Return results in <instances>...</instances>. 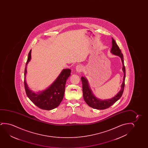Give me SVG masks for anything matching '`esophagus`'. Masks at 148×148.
Returning a JSON list of instances; mask_svg holds the SVG:
<instances>
[{
  "mask_svg": "<svg viewBox=\"0 0 148 148\" xmlns=\"http://www.w3.org/2000/svg\"><path fill=\"white\" fill-rule=\"evenodd\" d=\"M83 66L81 65H78L76 67V70L78 73H80L83 71Z\"/></svg>",
  "mask_w": 148,
  "mask_h": 148,
  "instance_id": "1",
  "label": "esophagus"
}]
</instances>
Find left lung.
<instances>
[{"mask_svg":"<svg viewBox=\"0 0 148 148\" xmlns=\"http://www.w3.org/2000/svg\"><path fill=\"white\" fill-rule=\"evenodd\" d=\"M112 47L111 52L114 55H116L120 57L121 59L122 62L123 64V71L124 72L123 81L122 83L121 88L119 92L111 99L101 100L98 99L93 95V93L90 88L88 81L86 78L81 77V81L82 83V89H83V98L89 107L96 109L103 110L107 109L114 103L117 101L123 92L125 85V68L124 64L123 56L122 53L119 47L118 46L115 40L112 38Z\"/></svg>","mask_w":148,"mask_h":148,"instance_id":"obj_1","label":"left lung"}]
</instances>
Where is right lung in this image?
Returning a JSON list of instances; mask_svg holds the SVG:
<instances>
[{
  "label": "right lung",
  "instance_id": "add662e5",
  "mask_svg": "<svg viewBox=\"0 0 148 148\" xmlns=\"http://www.w3.org/2000/svg\"><path fill=\"white\" fill-rule=\"evenodd\" d=\"M31 50L29 53L24 72V85L27 97L34 104L41 109L51 110L59 106L63 100L65 85L71 75L70 69H64L52 84L43 91L35 93L29 88L26 82L27 66L31 59Z\"/></svg>",
  "mask_w": 148,
  "mask_h": 148
}]
</instances>
